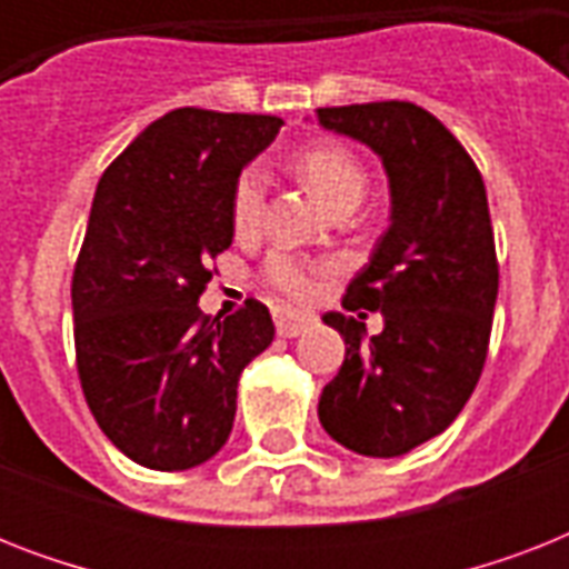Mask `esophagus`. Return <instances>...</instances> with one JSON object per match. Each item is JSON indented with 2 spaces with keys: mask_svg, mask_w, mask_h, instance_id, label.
<instances>
[{
  "mask_svg": "<svg viewBox=\"0 0 569 569\" xmlns=\"http://www.w3.org/2000/svg\"><path fill=\"white\" fill-rule=\"evenodd\" d=\"M274 325H277V333L283 339H295L301 337L303 330L312 325V316L307 312H292V310H280L274 312Z\"/></svg>",
  "mask_w": 569,
  "mask_h": 569,
  "instance_id": "34e87169",
  "label": "esophagus"
}]
</instances>
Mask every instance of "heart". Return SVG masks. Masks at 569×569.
I'll return each instance as SVG.
<instances>
[{"label":"heart","mask_w":569,"mask_h":569,"mask_svg":"<svg viewBox=\"0 0 569 569\" xmlns=\"http://www.w3.org/2000/svg\"><path fill=\"white\" fill-rule=\"evenodd\" d=\"M307 189L319 197L321 203L333 209L342 206H357L366 194V168L357 159L355 150L337 141H321V144L307 147L298 162H295ZM266 173L259 168H248L236 182L232 191V227L239 232L257 230L266 206ZM312 274L316 268L301 257L292 253H271L266 262V280L274 286L277 292L289 298H303L312 289Z\"/></svg>","instance_id":"heart-1"}]
</instances>
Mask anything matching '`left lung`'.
<instances>
[{"label": "left lung", "instance_id": "1", "mask_svg": "<svg viewBox=\"0 0 569 569\" xmlns=\"http://www.w3.org/2000/svg\"><path fill=\"white\" fill-rule=\"evenodd\" d=\"M321 129L355 138L383 164L389 227L369 266L325 312L346 339V360L321 389V428L366 458H398L449 428L485 369L499 295L485 180L460 141L413 102L316 111Z\"/></svg>", "mask_w": 569, "mask_h": 569}]
</instances>
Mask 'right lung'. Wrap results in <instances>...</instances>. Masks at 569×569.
Segmentation results:
<instances>
[{"instance_id":"right-lung-1","label":"right lung","mask_w":569,"mask_h":569,"mask_svg":"<svg viewBox=\"0 0 569 569\" xmlns=\"http://www.w3.org/2000/svg\"><path fill=\"white\" fill-rule=\"evenodd\" d=\"M283 127L173 109L106 168L73 271L76 366L102 433L159 472L206 463L236 419L244 366L274 339L266 303L206 319L209 262L232 244V191Z\"/></svg>"}]
</instances>
